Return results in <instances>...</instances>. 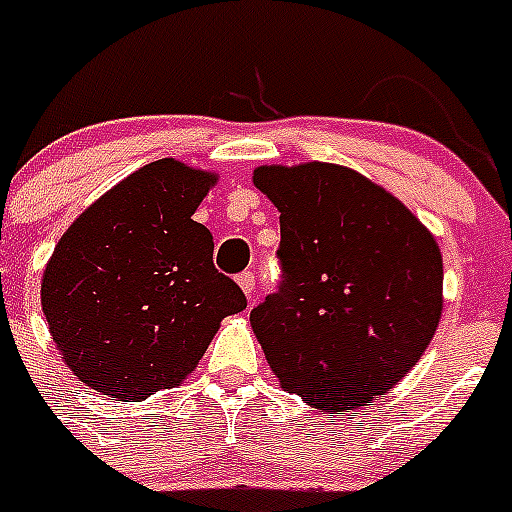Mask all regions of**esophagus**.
Instances as JSON below:
<instances>
[{"instance_id": "34e87169", "label": "esophagus", "mask_w": 512, "mask_h": 512, "mask_svg": "<svg viewBox=\"0 0 512 512\" xmlns=\"http://www.w3.org/2000/svg\"><path fill=\"white\" fill-rule=\"evenodd\" d=\"M238 284L246 292V297H251L256 292V274L253 271H243V274H238Z\"/></svg>"}]
</instances>
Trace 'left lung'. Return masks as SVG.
Returning a JSON list of instances; mask_svg holds the SVG:
<instances>
[{
    "mask_svg": "<svg viewBox=\"0 0 512 512\" xmlns=\"http://www.w3.org/2000/svg\"><path fill=\"white\" fill-rule=\"evenodd\" d=\"M253 184L279 210L282 282L251 310L287 392L325 413L392 390L438 328L443 261L418 217L336 164L261 166Z\"/></svg>",
    "mask_w": 512,
    "mask_h": 512,
    "instance_id": "obj_1",
    "label": "left lung"
}]
</instances>
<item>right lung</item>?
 I'll return each mask as SVG.
<instances>
[{"instance_id":"obj_1","label":"right lung","mask_w":512,"mask_h":512,"mask_svg":"<svg viewBox=\"0 0 512 512\" xmlns=\"http://www.w3.org/2000/svg\"><path fill=\"white\" fill-rule=\"evenodd\" d=\"M215 176L174 158L143 166L76 217L45 266L40 300L58 351L92 390L122 402L192 372L243 289L212 264L192 220Z\"/></svg>"}]
</instances>
